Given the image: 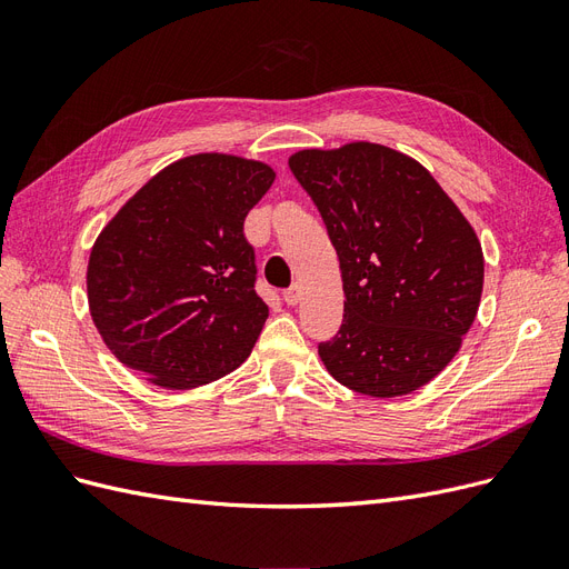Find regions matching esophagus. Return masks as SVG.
<instances>
[{
	"mask_svg": "<svg viewBox=\"0 0 569 569\" xmlns=\"http://www.w3.org/2000/svg\"><path fill=\"white\" fill-rule=\"evenodd\" d=\"M282 299L289 303V306H297L301 301V284H291L289 289L282 291Z\"/></svg>",
	"mask_w": 569,
	"mask_h": 569,
	"instance_id": "esophagus-1",
	"label": "esophagus"
}]
</instances>
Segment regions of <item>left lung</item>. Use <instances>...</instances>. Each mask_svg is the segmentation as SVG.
<instances>
[{"instance_id": "left-lung-1", "label": "left lung", "mask_w": 569, "mask_h": 569, "mask_svg": "<svg viewBox=\"0 0 569 569\" xmlns=\"http://www.w3.org/2000/svg\"><path fill=\"white\" fill-rule=\"evenodd\" d=\"M337 249L343 320L318 343L337 382L391 399L451 363L475 322L485 256L472 226L416 159L372 142L289 159Z\"/></svg>"}]
</instances>
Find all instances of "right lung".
Here are the masks:
<instances>
[{
	"instance_id": "obj_1",
	"label": "right lung",
	"mask_w": 569,
	"mask_h": 569,
	"mask_svg": "<svg viewBox=\"0 0 569 569\" xmlns=\"http://www.w3.org/2000/svg\"><path fill=\"white\" fill-rule=\"evenodd\" d=\"M272 180L261 161L197 153L153 176L101 230L88 301L120 363L166 389L244 363L268 320L244 218Z\"/></svg>"
}]
</instances>
